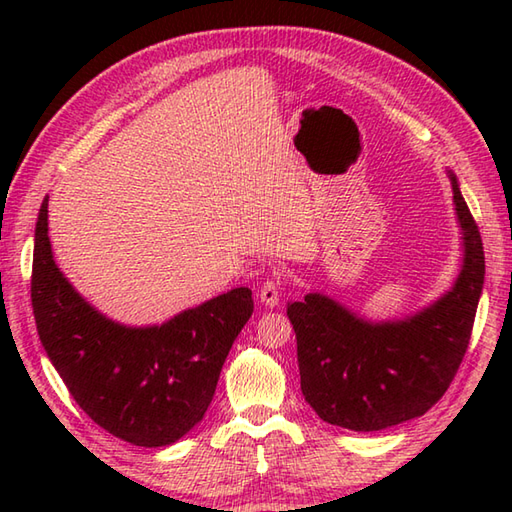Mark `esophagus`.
Returning <instances> with one entry per match:
<instances>
[{
    "label": "esophagus",
    "instance_id": "34e87169",
    "mask_svg": "<svg viewBox=\"0 0 512 512\" xmlns=\"http://www.w3.org/2000/svg\"><path fill=\"white\" fill-rule=\"evenodd\" d=\"M279 292H281V284L275 279H266L262 288H259V299L266 308H275L279 306Z\"/></svg>",
    "mask_w": 512,
    "mask_h": 512
}]
</instances>
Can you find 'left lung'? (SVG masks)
Returning <instances> with one entry per match:
<instances>
[{"label": "left lung", "mask_w": 512, "mask_h": 512, "mask_svg": "<svg viewBox=\"0 0 512 512\" xmlns=\"http://www.w3.org/2000/svg\"><path fill=\"white\" fill-rule=\"evenodd\" d=\"M462 231V268L449 292L416 314L367 321L321 292L288 303L301 391L323 422L380 431L427 413L449 389L469 347L484 288V246L449 171Z\"/></svg>", "instance_id": "8db88e82"}]
</instances>
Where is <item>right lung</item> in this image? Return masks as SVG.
<instances>
[{
	"label": "right lung",
	"instance_id": "obj_1",
	"mask_svg": "<svg viewBox=\"0 0 512 512\" xmlns=\"http://www.w3.org/2000/svg\"><path fill=\"white\" fill-rule=\"evenodd\" d=\"M43 350L88 416L136 447H167L209 409L231 345L253 314L233 288L162 325L132 328L90 306L54 264L43 198L30 281Z\"/></svg>",
	"mask_w": 512,
	"mask_h": 512
}]
</instances>
